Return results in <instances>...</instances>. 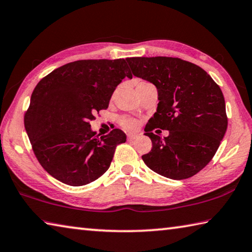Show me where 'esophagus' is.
<instances>
[{
    "label": "esophagus",
    "instance_id": "1",
    "mask_svg": "<svg viewBox=\"0 0 252 252\" xmlns=\"http://www.w3.org/2000/svg\"><path fill=\"white\" fill-rule=\"evenodd\" d=\"M136 138H137V135H128V136H127V139L129 140V141L135 140Z\"/></svg>",
    "mask_w": 252,
    "mask_h": 252
}]
</instances>
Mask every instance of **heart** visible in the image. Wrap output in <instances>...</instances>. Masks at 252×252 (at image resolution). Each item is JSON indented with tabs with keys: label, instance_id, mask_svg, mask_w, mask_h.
Listing matches in <instances>:
<instances>
[{
	"label": "heart",
	"instance_id": "heart-1",
	"mask_svg": "<svg viewBox=\"0 0 252 252\" xmlns=\"http://www.w3.org/2000/svg\"><path fill=\"white\" fill-rule=\"evenodd\" d=\"M135 84H136V89H139V88L145 87V85H148L150 83H148L147 81H144V80H135ZM120 124L123 128H124V129H126L128 131L135 130V129H137V127H138V122H137L135 118L127 117V116H122L120 118Z\"/></svg>",
	"mask_w": 252,
	"mask_h": 252
}]
</instances>
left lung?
I'll return each mask as SVG.
<instances>
[{
	"mask_svg": "<svg viewBox=\"0 0 252 252\" xmlns=\"http://www.w3.org/2000/svg\"><path fill=\"white\" fill-rule=\"evenodd\" d=\"M131 72L158 90V107L146 125L153 148L141 157L147 167L173 180L205 168L224 137L228 118L220 88L201 67L174 57L126 58ZM156 127L169 130L155 135Z\"/></svg>",
	"mask_w": 252,
	"mask_h": 252,
	"instance_id": "left-lung-1",
	"label": "left lung"
}]
</instances>
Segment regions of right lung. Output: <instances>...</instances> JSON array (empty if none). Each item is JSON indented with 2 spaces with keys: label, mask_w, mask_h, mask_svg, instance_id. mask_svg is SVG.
Returning <instances> with one entry per match:
<instances>
[{
  "label": "right lung",
  "mask_w": 252,
  "mask_h": 252,
  "mask_svg": "<svg viewBox=\"0 0 252 252\" xmlns=\"http://www.w3.org/2000/svg\"><path fill=\"white\" fill-rule=\"evenodd\" d=\"M125 77H132L125 59H88L57 68L37 83L24 125L38 162L51 177L81 187L110 168L125 132L115 128L99 137L90 122L108 107Z\"/></svg>",
  "instance_id": "right-lung-1"
}]
</instances>
